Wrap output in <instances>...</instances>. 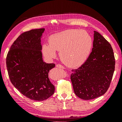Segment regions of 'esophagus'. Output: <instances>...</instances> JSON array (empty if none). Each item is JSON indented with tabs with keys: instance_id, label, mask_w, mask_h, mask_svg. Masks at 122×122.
<instances>
[{
	"instance_id": "34e87169",
	"label": "esophagus",
	"mask_w": 122,
	"mask_h": 122,
	"mask_svg": "<svg viewBox=\"0 0 122 122\" xmlns=\"http://www.w3.org/2000/svg\"><path fill=\"white\" fill-rule=\"evenodd\" d=\"M56 67H57V68H62V69L64 68L63 66H62L61 65H60V64H57V65H56Z\"/></svg>"
}]
</instances>
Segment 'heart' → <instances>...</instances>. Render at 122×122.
<instances>
[{
	"mask_svg": "<svg viewBox=\"0 0 122 122\" xmlns=\"http://www.w3.org/2000/svg\"><path fill=\"white\" fill-rule=\"evenodd\" d=\"M48 43L42 45V52L48 59L60 51L62 62L69 67L82 65L89 56L93 45L90 35L84 30L69 29L51 35Z\"/></svg>",
	"mask_w": 122,
	"mask_h": 122,
	"instance_id": "obj_1",
	"label": "heart"
}]
</instances>
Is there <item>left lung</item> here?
Returning <instances> with one entry per match:
<instances>
[{"mask_svg": "<svg viewBox=\"0 0 122 122\" xmlns=\"http://www.w3.org/2000/svg\"><path fill=\"white\" fill-rule=\"evenodd\" d=\"M92 52L80 67L72 70L70 79L75 94L91 100L107 91L113 76L115 60L113 50L107 40L94 31Z\"/></svg>", "mask_w": 122, "mask_h": 122, "instance_id": "1", "label": "left lung"}]
</instances>
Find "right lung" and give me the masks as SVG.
Masks as SVG:
<instances>
[{
    "label": "right lung",
    "instance_id": "right-lung-1",
    "mask_svg": "<svg viewBox=\"0 0 122 122\" xmlns=\"http://www.w3.org/2000/svg\"><path fill=\"white\" fill-rule=\"evenodd\" d=\"M45 29H33L20 35L11 46L6 57L10 81L26 98L43 101L54 94V86L48 73L54 63L44 62L41 40Z\"/></svg>",
    "mask_w": 122,
    "mask_h": 122
}]
</instances>
